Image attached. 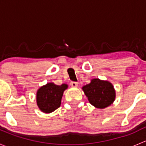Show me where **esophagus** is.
I'll use <instances>...</instances> for the list:
<instances>
[{
	"instance_id": "1",
	"label": "esophagus",
	"mask_w": 146,
	"mask_h": 146,
	"mask_svg": "<svg viewBox=\"0 0 146 146\" xmlns=\"http://www.w3.org/2000/svg\"><path fill=\"white\" fill-rule=\"evenodd\" d=\"M70 85H71L72 87H74V88H76V87L78 86V82H74V81H72L70 82Z\"/></svg>"
}]
</instances>
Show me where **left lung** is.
Segmentation results:
<instances>
[{"instance_id": "left-lung-1", "label": "left lung", "mask_w": 146, "mask_h": 146, "mask_svg": "<svg viewBox=\"0 0 146 146\" xmlns=\"http://www.w3.org/2000/svg\"><path fill=\"white\" fill-rule=\"evenodd\" d=\"M82 90L90 103L97 108H105L115 99L114 87L108 81L93 79L90 83L82 87Z\"/></svg>"}]
</instances>
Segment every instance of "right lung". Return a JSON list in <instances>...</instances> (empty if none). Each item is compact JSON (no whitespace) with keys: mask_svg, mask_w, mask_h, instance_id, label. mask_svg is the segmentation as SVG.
<instances>
[{"mask_svg":"<svg viewBox=\"0 0 146 146\" xmlns=\"http://www.w3.org/2000/svg\"><path fill=\"white\" fill-rule=\"evenodd\" d=\"M67 88L66 84L56 85L51 82L41 87L36 92V103L41 111L50 113L58 109L61 105L63 93Z\"/></svg>","mask_w":146,"mask_h":146,"instance_id":"right-lung-1","label":"right lung"}]
</instances>
